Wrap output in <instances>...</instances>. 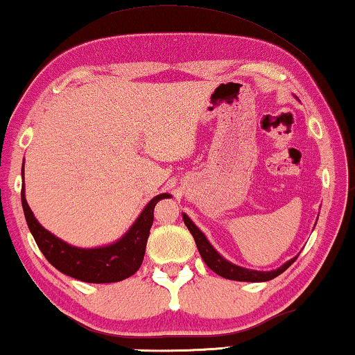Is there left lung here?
<instances>
[{"instance_id": "1", "label": "left lung", "mask_w": 355, "mask_h": 355, "mask_svg": "<svg viewBox=\"0 0 355 355\" xmlns=\"http://www.w3.org/2000/svg\"><path fill=\"white\" fill-rule=\"evenodd\" d=\"M183 220H184V225L188 227L189 233L193 234L194 241H196L198 251L201 254L202 261L206 262V266L211 268L212 272H216L217 275H220L223 278L236 279V282H268V279H273L275 277H278L279 273H283L294 261H296V257H294L286 263H283V266L277 268V270H272V272L248 270V268L238 267L234 266V263L225 261V259H223L220 254L212 248V244L207 241V238L204 236L201 230L194 225V223L189 220V217L184 216V214H183Z\"/></svg>"}]
</instances>
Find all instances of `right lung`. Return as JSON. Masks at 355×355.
Segmentation results:
<instances>
[{
  "label": "right lung",
  "mask_w": 355,
  "mask_h": 355,
  "mask_svg": "<svg viewBox=\"0 0 355 355\" xmlns=\"http://www.w3.org/2000/svg\"><path fill=\"white\" fill-rule=\"evenodd\" d=\"M24 177V167H22ZM171 194L162 193L153 198L148 206L139 214L137 222L132 228L111 246L82 249L73 248L71 244L61 241L40 225L33 212L30 211L24 188L21 193L22 207L26 214V220L30 233L33 234L35 243L38 244L40 251L48 259L53 267H56L64 275L77 278L85 283H116L132 277L141 267L146 241L149 236V228L154 220V206L159 199L168 198Z\"/></svg>",
  "instance_id": "right-lung-1"
}]
</instances>
